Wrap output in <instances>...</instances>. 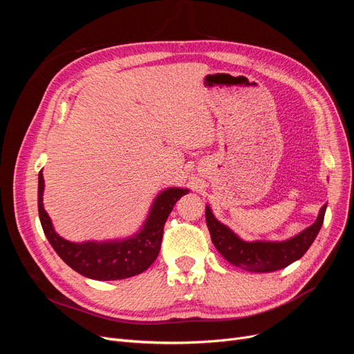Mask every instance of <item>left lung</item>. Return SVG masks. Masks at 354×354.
<instances>
[{"label": "left lung", "instance_id": "1", "mask_svg": "<svg viewBox=\"0 0 354 354\" xmlns=\"http://www.w3.org/2000/svg\"><path fill=\"white\" fill-rule=\"evenodd\" d=\"M325 211L326 203L320 208L319 216L312 226L298 233L297 236L282 242H245L214 217L209 207L205 208V217L214 246L230 264L241 267L246 272L269 273L281 270L301 259L322 227Z\"/></svg>", "mask_w": 354, "mask_h": 354}]
</instances>
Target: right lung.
I'll return each mask as SVG.
<instances>
[{
	"mask_svg": "<svg viewBox=\"0 0 354 354\" xmlns=\"http://www.w3.org/2000/svg\"><path fill=\"white\" fill-rule=\"evenodd\" d=\"M44 177L38 176V212L42 230L60 259L71 269L95 281H118L145 272L156 260L165 221L187 189L169 187L156 196L142 230L122 241L73 243L60 238L42 205Z\"/></svg>",
	"mask_w": 354,
	"mask_h": 354,
	"instance_id": "1",
	"label": "right lung"
}]
</instances>
